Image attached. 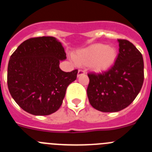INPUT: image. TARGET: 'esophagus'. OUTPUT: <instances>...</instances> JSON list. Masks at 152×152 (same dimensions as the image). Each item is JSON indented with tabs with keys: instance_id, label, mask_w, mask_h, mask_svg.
I'll list each match as a JSON object with an SVG mask.
<instances>
[{
	"instance_id": "obj_1",
	"label": "esophagus",
	"mask_w": 152,
	"mask_h": 152,
	"mask_svg": "<svg viewBox=\"0 0 152 152\" xmlns=\"http://www.w3.org/2000/svg\"><path fill=\"white\" fill-rule=\"evenodd\" d=\"M84 74H85V72H84V71H83V70L81 69H79L78 72H77V77H80V75H84Z\"/></svg>"
}]
</instances>
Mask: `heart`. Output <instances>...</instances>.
Listing matches in <instances>:
<instances>
[{
	"label": "heart",
	"mask_w": 152,
	"mask_h": 152,
	"mask_svg": "<svg viewBox=\"0 0 152 152\" xmlns=\"http://www.w3.org/2000/svg\"><path fill=\"white\" fill-rule=\"evenodd\" d=\"M117 58V51L105 44H94L84 49H78L72 55L77 65L89 66L96 72L107 71L112 67Z\"/></svg>",
	"instance_id": "1"
}]
</instances>
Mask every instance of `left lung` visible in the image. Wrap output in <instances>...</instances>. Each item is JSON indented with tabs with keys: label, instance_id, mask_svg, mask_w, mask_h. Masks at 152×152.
Wrapping results in <instances>:
<instances>
[{
	"label": "left lung",
	"instance_id": "1",
	"mask_svg": "<svg viewBox=\"0 0 152 152\" xmlns=\"http://www.w3.org/2000/svg\"><path fill=\"white\" fill-rule=\"evenodd\" d=\"M115 64L102 73H88L87 94L91 105L104 113L118 112L135 100L144 81L142 55L129 41L119 39Z\"/></svg>",
	"mask_w": 152,
	"mask_h": 152
}]
</instances>
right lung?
<instances>
[{
	"label": "right lung",
	"mask_w": 152,
	"mask_h": 152,
	"mask_svg": "<svg viewBox=\"0 0 152 152\" xmlns=\"http://www.w3.org/2000/svg\"><path fill=\"white\" fill-rule=\"evenodd\" d=\"M66 53L52 36L24 41L11 55L7 67L10 95L21 108L36 116L50 115L60 108L66 89L76 80L77 70L59 68Z\"/></svg>",
	"instance_id": "obj_1"
}]
</instances>
